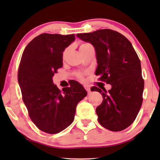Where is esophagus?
Returning <instances> with one entry per match:
<instances>
[{"mask_svg":"<svg viewBox=\"0 0 160 160\" xmlns=\"http://www.w3.org/2000/svg\"><path fill=\"white\" fill-rule=\"evenodd\" d=\"M84 89H86V91H87L88 93H91V89H90V87H88V86H84Z\"/></svg>","mask_w":160,"mask_h":160,"instance_id":"1","label":"esophagus"}]
</instances>
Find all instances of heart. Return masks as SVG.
Here are the masks:
<instances>
[{"instance_id": "obj_1", "label": "heart", "mask_w": 160, "mask_h": 160, "mask_svg": "<svg viewBox=\"0 0 160 160\" xmlns=\"http://www.w3.org/2000/svg\"><path fill=\"white\" fill-rule=\"evenodd\" d=\"M89 45V44H87V43H84V44H82V45H81L80 47V52L84 48V47H87V45ZM68 52H69V49H65V50L64 51V52L62 53V58L63 59H65V58L67 57V54H68ZM77 76H78V78H79V79L83 80V74L82 73H78L77 75Z\"/></svg>"}]
</instances>
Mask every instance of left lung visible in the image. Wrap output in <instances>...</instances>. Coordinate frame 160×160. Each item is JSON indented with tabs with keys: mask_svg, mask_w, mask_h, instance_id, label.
<instances>
[{
	"mask_svg": "<svg viewBox=\"0 0 160 160\" xmlns=\"http://www.w3.org/2000/svg\"><path fill=\"white\" fill-rule=\"evenodd\" d=\"M76 36L93 45L98 62L96 75L111 85L108 91L92 87L103 98L96 108L98 122L111 131L124 130L135 120L143 100L144 82L138 54L131 42L113 30L99 29Z\"/></svg>",
	"mask_w": 160,
	"mask_h": 160,
	"instance_id": "8db88e82",
	"label": "left lung"
}]
</instances>
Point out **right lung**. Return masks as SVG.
<instances>
[{"instance_id":"obj_1","label":"right lung","mask_w":160,"mask_h":160,"mask_svg":"<svg viewBox=\"0 0 160 160\" xmlns=\"http://www.w3.org/2000/svg\"><path fill=\"white\" fill-rule=\"evenodd\" d=\"M75 35L42 33L22 53L18 81L31 120L40 130L56 134L72 123L78 102L87 96L83 86L73 81L60 91L52 78L62 67V53Z\"/></svg>"}]
</instances>
